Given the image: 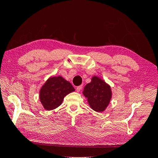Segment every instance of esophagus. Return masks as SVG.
<instances>
[{
    "mask_svg": "<svg viewBox=\"0 0 158 158\" xmlns=\"http://www.w3.org/2000/svg\"><path fill=\"white\" fill-rule=\"evenodd\" d=\"M82 89V85H80V86H78L76 87V91L77 92H80V90H81V89Z\"/></svg>",
    "mask_w": 158,
    "mask_h": 158,
    "instance_id": "1",
    "label": "esophagus"
}]
</instances>
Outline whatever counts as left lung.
<instances>
[{"mask_svg": "<svg viewBox=\"0 0 158 158\" xmlns=\"http://www.w3.org/2000/svg\"><path fill=\"white\" fill-rule=\"evenodd\" d=\"M82 93L87 98L90 107L97 112L106 110L111 99L110 86L97 76L93 77L91 82L85 86Z\"/></svg>", "mask_w": 158, "mask_h": 158, "instance_id": "left-lung-1", "label": "left lung"}]
</instances>
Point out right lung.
<instances>
[{
	"label": "right lung",
	"mask_w": 158,
	"mask_h": 158,
	"mask_svg": "<svg viewBox=\"0 0 158 158\" xmlns=\"http://www.w3.org/2000/svg\"><path fill=\"white\" fill-rule=\"evenodd\" d=\"M72 84L61 76L48 78L40 90V100L45 110H52L62 103L68 94L74 91Z\"/></svg>",
	"instance_id": "1"
}]
</instances>
